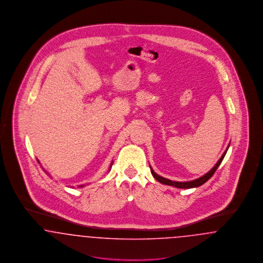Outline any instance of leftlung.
<instances>
[{"mask_svg":"<svg viewBox=\"0 0 263 263\" xmlns=\"http://www.w3.org/2000/svg\"><path fill=\"white\" fill-rule=\"evenodd\" d=\"M229 149V146H228V148H227V150L224 152V154L222 155V157L220 158V160L218 161V163L215 164V166L213 167L212 170L209 172V173H207L206 175H203V176H201L199 178H197V179H194V180H191V181H185V182H178V181H173V180H171V179H167V178H164V177H162V176H160L159 175H157L154 171H153V168L151 167V173H152V175H154V177L159 181V182H161V183H163V184H166V185H172V186H175V187L177 188H193V187H198V186H200L202 184H204L208 179H210L211 177H212V175L215 174V172L217 171V168H218V166L221 164L222 163V161H223V159H224V157H225L226 153H227V151Z\"/></svg>","mask_w":263,"mask_h":263,"instance_id":"1","label":"left lung"}]
</instances>
